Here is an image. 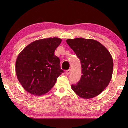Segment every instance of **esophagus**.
<instances>
[{
	"instance_id": "34e87169",
	"label": "esophagus",
	"mask_w": 128,
	"mask_h": 128,
	"mask_svg": "<svg viewBox=\"0 0 128 128\" xmlns=\"http://www.w3.org/2000/svg\"><path fill=\"white\" fill-rule=\"evenodd\" d=\"M70 72H71V70H66V75H69L70 74Z\"/></svg>"
}]
</instances>
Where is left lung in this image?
Instances as JSON below:
<instances>
[{"label": "left lung", "mask_w": 128, "mask_h": 128, "mask_svg": "<svg viewBox=\"0 0 128 128\" xmlns=\"http://www.w3.org/2000/svg\"><path fill=\"white\" fill-rule=\"evenodd\" d=\"M66 42L80 59L81 79L72 88L78 97L90 99L102 93L112 79L113 60L110 52L101 43L92 39L76 38Z\"/></svg>", "instance_id": "1"}]
</instances>
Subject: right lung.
Wrapping results in <instances>:
<instances>
[{
    "label": "right lung",
    "mask_w": 128,
    "mask_h": 128,
    "mask_svg": "<svg viewBox=\"0 0 128 128\" xmlns=\"http://www.w3.org/2000/svg\"><path fill=\"white\" fill-rule=\"evenodd\" d=\"M62 40L57 37L35 40L18 54L16 73L23 88L30 94L42 96L55 85L64 71L54 52Z\"/></svg>",
    "instance_id": "right-lung-1"
}]
</instances>
